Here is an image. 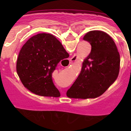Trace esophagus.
<instances>
[{"label": "esophagus", "mask_w": 131, "mask_h": 131, "mask_svg": "<svg viewBox=\"0 0 131 131\" xmlns=\"http://www.w3.org/2000/svg\"><path fill=\"white\" fill-rule=\"evenodd\" d=\"M75 60H76L75 56H73V57L70 59V61H71V62H73V61H75Z\"/></svg>", "instance_id": "34e87169"}]
</instances>
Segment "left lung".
Instances as JSON below:
<instances>
[{"instance_id":"left-lung-1","label":"left lung","mask_w":131,"mask_h":131,"mask_svg":"<svg viewBox=\"0 0 131 131\" xmlns=\"http://www.w3.org/2000/svg\"><path fill=\"white\" fill-rule=\"evenodd\" d=\"M91 45V52L83 63L81 71L67 91L71 98H94L104 93L117 78L120 55L110 36L91 31L83 37Z\"/></svg>"}]
</instances>
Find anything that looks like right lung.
<instances>
[{
	"mask_svg": "<svg viewBox=\"0 0 131 131\" xmlns=\"http://www.w3.org/2000/svg\"><path fill=\"white\" fill-rule=\"evenodd\" d=\"M69 54L54 35L39 33L30 38L20 50L16 71L25 87L37 95L59 97L52 74Z\"/></svg>",
	"mask_w": 131,
	"mask_h": 131,
	"instance_id": "obj_1",
	"label": "right lung"
}]
</instances>
